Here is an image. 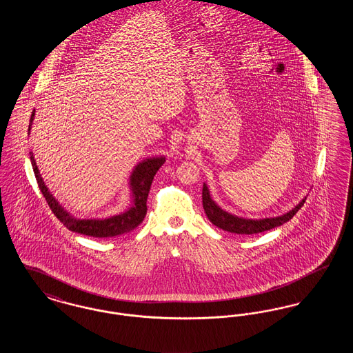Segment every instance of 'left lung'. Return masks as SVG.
Returning a JSON list of instances; mask_svg holds the SVG:
<instances>
[{"label": "left lung", "mask_w": 353, "mask_h": 353, "mask_svg": "<svg viewBox=\"0 0 353 353\" xmlns=\"http://www.w3.org/2000/svg\"><path fill=\"white\" fill-rule=\"evenodd\" d=\"M304 201H305V197L292 210L279 217L262 219H241L222 210L219 205L212 200L208 186L205 184L202 186V205L209 221L219 229L230 233H236V234H256V233L271 230L276 226H281L296 214V212L304 205Z\"/></svg>", "instance_id": "8db88e82"}]
</instances>
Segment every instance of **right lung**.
<instances>
[{"label": "right lung", "instance_id": "obj_1", "mask_svg": "<svg viewBox=\"0 0 353 353\" xmlns=\"http://www.w3.org/2000/svg\"><path fill=\"white\" fill-rule=\"evenodd\" d=\"M34 112L35 111H33V114H32L29 130H28L29 134H30V128H32ZM30 161L33 165L34 174H35L38 186H39L45 200L49 203L51 212L68 228V230L79 233V234L97 236V238H110V236L130 233L143 222V219L147 214V199H148V193L151 189L153 177L160 167L165 163V157H163V156L161 157H151V159H147V160L139 163L134 167L131 179H130L132 199H134L132 208H130L127 212L118 214V216H112L110 219H79L72 217L59 205V202L57 201L49 192L48 186L45 185L41 174H39V170L35 164L32 152H30Z\"/></svg>", "mask_w": 353, "mask_h": 353}]
</instances>
